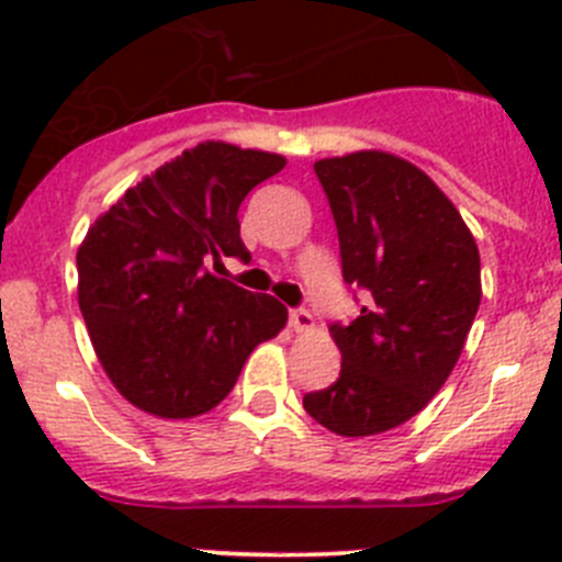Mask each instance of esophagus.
<instances>
[{
	"instance_id": "esophagus-1",
	"label": "esophagus",
	"mask_w": 562,
	"mask_h": 562,
	"mask_svg": "<svg viewBox=\"0 0 562 562\" xmlns=\"http://www.w3.org/2000/svg\"><path fill=\"white\" fill-rule=\"evenodd\" d=\"M291 327L296 333H311L313 330V316L305 307H293L291 311Z\"/></svg>"
}]
</instances>
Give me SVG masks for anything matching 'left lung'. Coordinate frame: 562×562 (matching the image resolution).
Returning <instances> with one entry per match:
<instances>
[{"label": "left lung", "instance_id": "left-lung-1", "mask_svg": "<svg viewBox=\"0 0 562 562\" xmlns=\"http://www.w3.org/2000/svg\"><path fill=\"white\" fill-rule=\"evenodd\" d=\"M330 201L341 274L361 313L333 325L341 375L305 394V412L338 437L403 426L442 389L482 302V262L451 199L417 165L356 150L313 165Z\"/></svg>", "mask_w": 562, "mask_h": 562}]
</instances>
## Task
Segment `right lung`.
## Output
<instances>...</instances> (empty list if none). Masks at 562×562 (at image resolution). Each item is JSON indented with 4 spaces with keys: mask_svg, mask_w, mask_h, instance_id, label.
I'll list each match as a JSON object with an SVG mask.
<instances>
[{
    "mask_svg": "<svg viewBox=\"0 0 562 562\" xmlns=\"http://www.w3.org/2000/svg\"><path fill=\"white\" fill-rule=\"evenodd\" d=\"M285 156L206 139L165 161L103 212L78 249V305L105 375L125 401L165 419L199 417L235 386L288 311L210 274L249 260L237 210Z\"/></svg>",
    "mask_w": 562,
    "mask_h": 562,
    "instance_id": "obj_1",
    "label": "right lung"
}]
</instances>
